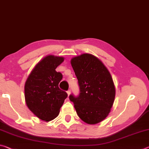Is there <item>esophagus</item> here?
<instances>
[{
  "mask_svg": "<svg viewBox=\"0 0 149 149\" xmlns=\"http://www.w3.org/2000/svg\"><path fill=\"white\" fill-rule=\"evenodd\" d=\"M67 93H68V95L69 96L70 95V93H71V90L70 89H69V90H68V91H67Z\"/></svg>",
  "mask_w": 149,
  "mask_h": 149,
  "instance_id": "obj_1",
  "label": "esophagus"
}]
</instances>
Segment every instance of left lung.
<instances>
[{"label":"left lung","instance_id":"left-lung-1","mask_svg":"<svg viewBox=\"0 0 149 149\" xmlns=\"http://www.w3.org/2000/svg\"><path fill=\"white\" fill-rule=\"evenodd\" d=\"M71 64L78 80L79 94L70 95L77 114L86 123L94 125L109 113L115 97V88L109 72L97 58L83 54L73 58Z\"/></svg>","mask_w":149,"mask_h":149}]
</instances>
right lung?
I'll return each instance as SVG.
<instances>
[{"instance_id": "1", "label": "right lung", "mask_w": 149, "mask_h": 149, "mask_svg": "<svg viewBox=\"0 0 149 149\" xmlns=\"http://www.w3.org/2000/svg\"><path fill=\"white\" fill-rule=\"evenodd\" d=\"M63 60V57L46 56L37 63L26 81V103L36 117L45 121L58 116L68 97L67 93L58 87L62 74L56 71Z\"/></svg>"}]
</instances>
